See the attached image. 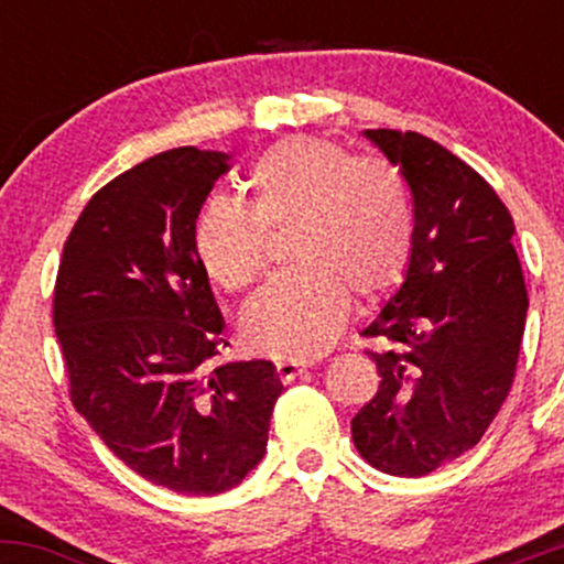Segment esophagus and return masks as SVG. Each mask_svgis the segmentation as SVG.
Wrapping results in <instances>:
<instances>
[{
  "mask_svg": "<svg viewBox=\"0 0 564 564\" xmlns=\"http://www.w3.org/2000/svg\"><path fill=\"white\" fill-rule=\"evenodd\" d=\"M307 368L310 364H302V360H281V364H275V373L281 381H294L296 377H302Z\"/></svg>",
  "mask_w": 564,
  "mask_h": 564,
  "instance_id": "esophagus-1",
  "label": "esophagus"
}]
</instances>
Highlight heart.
<instances>
[{"mask_svg": "<svg viewBox=\"0 0 564 564\" xmlns=\"http://www.w3.org/2000/svg\"><path fill=\"white\" fill-rule=\"evenodd\" d=\"M291 228L294 270L246 304L241 332L254 352L310 360L332 347L349 300L371 307L403 283L416 238L411 187L390 161L300 134L254 161L249 206L215 198L200 209L193 249L217 286L243 291L268 264L263 230Z\"/></svg>", "mask_w": 564, "mask_h": 564, "instance_id": "b5f03b06", "label": "heart"}]
</instances>
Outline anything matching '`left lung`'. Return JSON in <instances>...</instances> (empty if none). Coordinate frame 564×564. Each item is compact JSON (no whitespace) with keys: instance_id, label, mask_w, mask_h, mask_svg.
<instances>
[{"instance_id":"8db88e82","label":"left lung","mask_w":564,"mask_h":564,"mask_svg":"<svg viewBox=\"0 0 564 564\" xmlns=\"http://www.w3.org/2000/svg\"><path fill=\"white\" fill-rule=\"evenodd\" d=\"M364 134L403 172L416 238L403 286L364 332L381 341L368 349L381 381L352 443L379 471L424 477L480 443L507 400L528 289L514 219L480 174L419 132Z\"/></svg>"}]
</instances>
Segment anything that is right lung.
<instances>
[{
	"mask_svg": "<svg viewBox=\"0 0 564 564\" xmlns=\"http://www.w3.org/2000/svg\"><path fill=\"white\" fill-rule=\"evenodd\" d=\"M228 153L174 148L89 198L57 268L70 403L129 469L174 494L236 488L268 448L270 360L215 366L223 313L193 249Z\"/></svg>",
	"mask_w": 564,
	"mask_h": 564,
	"instance_id": "add662e5",
	"label": "right lung"
}]
</instances>
